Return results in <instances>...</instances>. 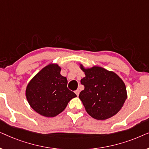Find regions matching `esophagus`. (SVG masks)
Listing matches in <instances>:
<instances>
[{
  "label": "esophagus",
  "mask_w": 149,
  "mask_h": 149,
  "mask_svg": "<svg viewBox=\"0 0 149 149\" xmlns=\"http://www.w3.org/2000/svg\"><path fill=\"white\" fill-rule=\"evenodd\" d=\"M79 93H80V91H79V89H77V90L75 91V93H76V95H77V96H79Z\"/></svg>",
  "instance_id": "esophagus-1"
}]
</instances>
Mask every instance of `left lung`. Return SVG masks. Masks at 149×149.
Wrapping results in <instances>:
<instances>
[{"mask_svg":"<svg viewBox=\"0 0 149 149\" xmlns=\"http://www.w3.org/2000/svg\"><path fill=\"white\" fill-rule=\"evenodd\" d=\"M85 77L81 80L84 85L79 98L87 113L97 120H105L119 112L127 99L125 83L115 72L99 66L85 69Z\"/></svg>","mask_w":149,"mask_h":149,"instance_id":"obj_1","label":"left lung"}]
</instances>
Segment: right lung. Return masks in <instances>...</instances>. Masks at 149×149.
<instances>
[{
    "label": "right lung",
    "instance_id": "right-lung-1",
    "mask_svg": "<svg viewBox=\"0 0 149 149\" xmlns=\"http://www.w3.org/2000/svg\"><path fill=\"white\" fill-rule=\"evenodd\" d=\"M58 64H49L37 73L26 90L27 100L40 115L54 117L64 111L71 99L77 97L67 87V79L60 74Z\"/></svg>",
    "mask_w": 149,
    "mask_h": 149
}]
</instances>
